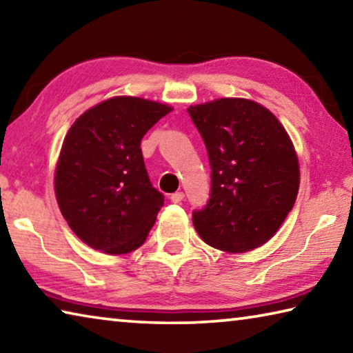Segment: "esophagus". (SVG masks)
Returning <instances> with one entry per match:
<instances>
[{"label": "esophagus", "instance_id": "34e87169", "mask_svg": "<svg viewBox=\"0 0 353 353\" xmlns=\"http://www.w3.org/2000/svg\"><path fill=\"white\" fill-rule=\"evenodd\" d=\"M183 198H185L183 191H176V193L171 194V201L174 202V204H179V202H182Z\"/></svg>", "mask_w": 353, "mask_h": 353}]
</instances>
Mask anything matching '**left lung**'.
Here are the masks:
<instances>
[{
  "mask_svg": "<svg viewBox=\"0 0 353 353\" xmlns=\"http://www.w3.org/2000/svg\"><path fill=\"white\" fill-rule=\"evenodd\" d=\"M212 168L210 199L193 212L199 236L225 252L265 244L291 212L299 191L294 146L279 119L243 98L190 105Z\"/></svg>",
  "mask_w": 353,
  "mask_h": 353,
  "instance_id": "8db88e82",
  "label": "left lung"
}]
</instances>
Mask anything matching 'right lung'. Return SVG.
<instances>
[{
    "label": "right lung",
    "instance_id": "obj_1",
    "mask_svg": "<svg viewBox=\"0 0 353 353\" xmlns=\"http://www.w3.org/2000/svg\"><path fill=\"white\" fill-rule=\"evenodd\" d=\"M171 110L117 97L70 128L56 168V198L70 229L90 248L119 255L146 241L165 198L149 181L140 145Z\"/></svg>",
    "mask_w": 353,
    "mask_h": 353
}]
</instances>
